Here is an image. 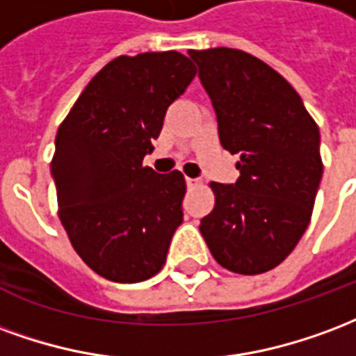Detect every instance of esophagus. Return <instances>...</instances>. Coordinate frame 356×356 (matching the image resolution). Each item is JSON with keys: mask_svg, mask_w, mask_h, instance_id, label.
Returning <instances> with one entry per match:
<instances>
[{"mask_svg": "<svg viewBox=\"0 0 356 356\" xmlns=\"http://www.w3.org/2000/svg\"><path fill=\"white\" fill-rule=\"evenodd\" d=\"M186 184H188V188H197V186H199V180H197V178H186Z\"/></svg>", "mask_w": 356, "mask_h": 356, "instance_id": "obj_1", "label": "esophagus"}]
</instances>
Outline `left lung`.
I'll use <instances>...</instances> for the list:
<instances>
[{
	"mask_svg": "<svg viewBox=\"0 0 356 356\" xmlns=\"http://www.w3.org/2000/svg\"><path fill=\"white\" fill-rule=\"evenodd\" d=\"M189 56L216 111L220 144L241 157L235 184H210L216 204L199 229L222 267L266 273L309 225L323 178L321 132L294 87L260 58L227 47Z\"/></svg>",
	"mask_w": 356,
	"mask_h": 356,
	"instance_id": "8db88e82",
	"label": "left lung"
}]
</instances>
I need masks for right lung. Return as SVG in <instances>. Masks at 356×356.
Segmentation results:
<instances>
[{"mask_svg": "<svg viewBox=\"0 0 356 356\" xmlns=\"http://www.w3.org/2000/svg\"><path fill=\"white\" fill-rule=\"evenodd\" d=\"M195 74L176 51L118 56L58 127L51 161L58 216L75 252L108 281H146L165 266L186 180L142 161Z\"/></svg>", "mask_w": 356, "mask_h": 356, "instance_id": "obj_1", "label": "right lung"}]
</instances>
